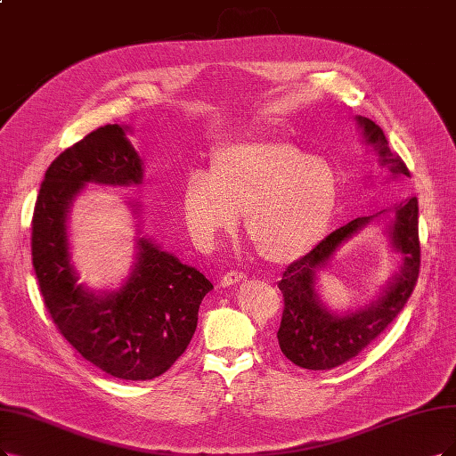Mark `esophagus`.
Listing matches in <instances>:
<instances>
[{
  "label": "esophagus",
  "instance_id": "1",
  "mask_svg": "<svg viewBox=\"0 0 456 456\" xmlns=\"http://www.w3.org/2000/svg\"><path fill=\"white\" fill-rule=\"evenodd\" d=\"M244 278L246 276L242 273H227L225 276H222V280H219V285H222V288H231V285L244 281Z\"/></svg>",
  "mask_w": 456,
  "mask_h": 456
}]
</instances>
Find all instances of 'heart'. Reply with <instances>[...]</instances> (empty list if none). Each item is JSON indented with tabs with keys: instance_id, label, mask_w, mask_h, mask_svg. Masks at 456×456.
Segmentation results:
<instances>
[{
	"instance_id": "heart-1",
	"label": "heart",
	"mask_w": 456,
	"mask_h": 456,
	"mask_svg": "<svg viewBox=\"0 0 456 456\" xmlns=\"http://www.w3.org/2000/svg\"><path fill=\"white\" fill-rule=\"evenodd\" d=\"M340 200L334 165L305 156L280 139L248 141L217 148L207 175L183 182V224L200 248H210L242 216L246 239L266 261L283 265L325 239Z\"/></svg>"
}]
</instances>
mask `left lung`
I'll return each mask as SVG.
<instances>
[{
    "mask_svg": "<svg viewBox=\"0 0 456 456\" xmlns=\"http://www.w3.org/2000/svg\"><path fill=\"white\" fill-rule=\"evenodd\" d=\"M362 141L378 154V161L391 178L410 176L406 163L389 148L383 129L357 116ZM368 224H383L390 245L401 254L399 273L386 284L376 301L364 309L334 313L316 293V273L330 262L347 240ZM420 265L417 197L398 202L374 216L357 217L330 232L308 256L291 263L278 281L283 293V314L278 344L285 357L306 370H332L357 357L393 323L406 306L415 288Z\"/></svg>",
    "mask_w": 456,
    "mask_h": 456,
    "instance_id": "left-lung-1",
    "label": "left lung"
}]
</instances>
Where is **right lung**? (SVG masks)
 Instances as JSON below:
<instances>
[{
    "mask_svg": "<svg viewBox=\"0 0 456 456\" xmlns=\"http://www.w3.org/2000/svg\"><path fill=\"white\" fill-rule=\"evenodd\" d=\"M129 127L109 124L50 163L31 219V259L46 310L63 338L105 374L146 381L165 374L193 338L200 300L214 285L195 266L146 237L137 224V256L118 289L78 283L67 219L88 183L139 185L142 159ZM133 216L141 205L127 200Z\"/></svg>",
    "mask_w": 456,
    "mask_h": 456,
    "instance_id": "right-lung-1",
    "label": "right lung"
}]
</instances>
